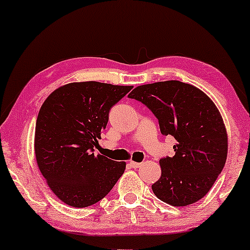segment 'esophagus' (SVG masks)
I'll list each match as a JSON object with an SVG mask.
<instances>
[{"mask_svg":"<svg viewBox=\"0 0 250 250\" xmlns=\"http://www.w3.org/2000/svg\"><path fill=\"white\" fill-rule=\"evenodd\" d=\"M129 166H130L131 168H140L142 166V163H139V162H134V161H130L129 162Z\"/></svg>","mask_w":250,"mask_h":250,"instance_id":"1","label":"esophagus"}]
</instances>
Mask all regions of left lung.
Wrapping results in <instances>:
<instances>
[{
  "mask_svg": "<svg viewBox=\"0 0 250 250\" xmlns=\"http://www.w3.org/2000/svg\"><path fill=\"white\" fill-rule=\"evenodd\" d=\"M154 113L163 135L176 140L175 155L160 160L161 177L154 194L174 207L202 199L221 174L228 135L219 109L207 94L176 80L139 85L128 95Z\"/></svg>",
  "mask_w": 250,
  "mask_h": 250,
  "instance_id": "left-lung-1",
  "label": "left lung"
}]
</instances>
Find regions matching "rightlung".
I'll return each instance as SVG.
<instances>
[{
    "instance_id": "obj_1",
    "label": "right lung",
    "mask_w": 250,
    "mask_h": 250,
    "mask_svg": "<svg viewBox=\"0 0 250 250\" xmlns=\"http://www.w3.org/2000/svg\"><path fill=\"white\" fill-rule=\"evenodd\" d=\"M131 85L73 82L43 102L35 127V157L50 190L70 207L95 205L125 173V162L93 153L109 110Z\"/></svg>"
}]
</instances>
